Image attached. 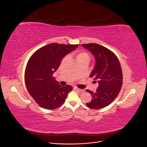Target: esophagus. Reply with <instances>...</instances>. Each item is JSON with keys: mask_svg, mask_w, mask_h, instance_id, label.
Listing matches in <instances>:
<instances>
[{"mask_svg": "<svg viewBox=\"0 0 147 147\" xmlns=\"http://www.w3.org/2000/svg\"><path fill=\"white\" fill-rule=\"evenodd\" d=\"M74 90H77L78 92H83V90H82V89H80V88H78L77 87H74Z\"/></svg>", "mask_w": 147, "mask_h": 147, "instance_id": "esophagus-1", "label": "esophagus"}]
</instances>
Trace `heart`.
Masks as SVG:
<instances>
[{
  "mask_svg": "<svg viewBox=\"0 0 147 147\" xmlns=\"http://www.w3.org/2000/svg\"><path fill=\"white\" fill-rule=\"evenodd\" d=\"M77 61H82V60H88L90 59L89 55L86 52L84 51H78L76 55Z\"/></svg>",
  "mask_w": 147,
  "mask_h": 147,
  "instance_id": "b5f03b06",
  "label": "heart"
}]
</instances>
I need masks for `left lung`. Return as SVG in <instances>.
I'll return each instance as SVG.
<instances>
[{"instance_id": "8db88e82", "label": "left lung", "mask_w": 147, "mask_h": 147, "mask_svg": "<svg viewBox=\"0 0 147 147\" xmlns=\"http://www.w3.org/2000/svg\"><path fill=\"white\" fill-rule=\"evenodd\" d=\"M95 59L90 77L94 78L99 86L96 92L86 90L92 96L86 105L92 109H100L110 105L116 98L123 84V74L118 57L108 48L97 43L83 44Z\"/></svg>"}]
</instances>
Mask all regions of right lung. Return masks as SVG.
Returning a JSON list of instances; mask_svg holds the SVG:
<instances>
[{
    "label": "right lung",
    "instance_id": "1",
    "mask_svg": "<svg viewBox=\"0 0 147 147\" xmlns=\"http://www.w3.org/2000/svg\"><path fill=\"white\" fill-rule=\"evenodd\" d=\"M78 45L50 43L31 56L25 70L27 90L34 100L45 109H55L64 103L72 87L61 86L53 77L61 61Z\"/></svg>",
    "mask_w": 147,
    "mask_h": 147
}]
</instances>
